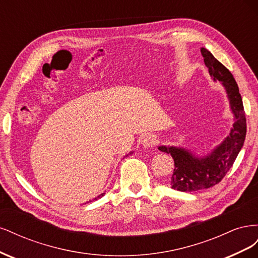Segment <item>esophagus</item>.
Segmentation results:
<instances>
[{
  "instance_id": "esophagus-1",
  "label": "esophagus",
  "mask_w": 258,
  "mask_h": 258,
  "mask_svg": "<svg viewBox=\"0 0 258 258\" xmlns=\"http://www.w3.org/2000/svg\"><path fill=\"white\" fill-rule=\"evenodd\" d=\"M142 143L145 147H153L156 143H157V139H156V137L153 135H148L143 138Z\"/></svg>"
}]
</instances>
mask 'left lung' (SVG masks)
<instances>
[{"instance_id": "8db88e82", "label": "left lung", "mask_w": 258, "mask_h": 258, "mask_svg": "<svg viewBox=\"0 0 258 258\" xmlns=\"http://www.w3.org/2000/svg\"><path fill=\"white\" fill-rule=\"evenodd\" d=\"M205 64L214 81L225 86L230 107L235 114V123L229 136L210 155L198 158L183 148L159 146V151L170 154L174 160L171 188L179 191L207 189L220 183L232 167L246 136V118L238 85L229 70L223 66L208 49L201 48Z\"/></svg>"}]
</instances>
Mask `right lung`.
I'll use <instances>...</instances> for the list:
<instances>
[{
    "label": "right lung",
    "mask_w": 258,
    "mask_h": 258,
    "mask_svg": "<svg viewBox=\"0 0 258 258\" xmlns=\"http://www.w3.org/2000/svg\"><path fill=\"white\" fill-rule=\"evenodd\" d=\"M102 196H103V194H101V195H99V196H98L97 198H95V200H97L98 198H101V197H102Z\"/></svg>",
    "instance_id": "right-lung-1"
}]
</instances>
